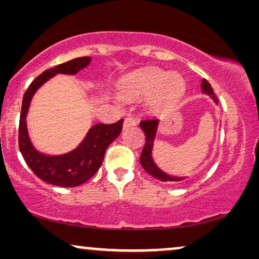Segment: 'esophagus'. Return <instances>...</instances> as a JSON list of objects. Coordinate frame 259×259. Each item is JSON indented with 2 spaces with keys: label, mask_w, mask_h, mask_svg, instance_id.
<instances>
[{
  "label": "esophagus",
  "mask_w": 259,
  "mask_h": 259,
  "mask_svg": "<svg viewBox=\"0 0 259 259\" xmlns=\"http://www.w3.org/2000/svg\"><path fill=\"white\" fill-rule=\"evenodd\" d=\"M136 125H137L136 119H133L132 116H126L125 120H123V128H128V127H132Z\"/></svg>",
  "instance_id": "34e87169"
}]
</instances>
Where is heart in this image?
<instances>
[{
  "instance_id": "heart-1",
  "label": "heart",
  "mask_w": 259,
  "mask_h": 259,
  "mask_svg": "<svg viewBox=\"0 0 259 259\" xmlns=\"http://www.w3.org/2000/svg\"><path fill=\"white\" fill-rule=\"evenodd\" d=\"M121 92L128 98H141L151 93L153 105L171 106L182 97L184 80L177 73L165 74L160 68H147L125 77Z\"/></svg>"
}]
</instances>
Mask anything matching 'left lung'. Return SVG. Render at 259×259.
Segmentation results:
<instances>
[{
	"label": "left lung",
	"instance_id": "obj_1",
	"mask_svg": "<svg viewBox=\"0 0 259 259\" xmlns=\"http://www.w3.org/2000/svg\"><path fill=\"white\" fill-rule=\"evenodd\" d=\"M201 88H203L204 93L211 95L215 104H218V99L214 95V92L212 90L211 84L208 83L207 80L203 79L201 81ZM159 125V120L155 118H147L140 121V127L144 131L145 137H146V143L144 145L143 151H141L140 155V164L143 166L145 171L148 175H151L153 178L161 180V182H180V180L185 178H179V177H171L162 172L157 165L154 164L153 159H152V148H153V141L157 134V128Z\"/></svg>",
	"mask_w": 259,
	"mask_h": 259
}]
</instances>
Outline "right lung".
Instances as JSON below:
<instances>
[{
	"mask_svg": "<svg viewBox=\"0 0 259 259\" xmlns=\"http://www.w3.org/2000/svg\"><path fill=\"white\" fill-rule=\"evenodd\" d=\"M90 62L91 58L83 56L45 70L29 84L23 95L19 126L20 152L35 176L52 185L74 187L91 179L101 166L107 147L119 137L122 130V119L111 125L98 123L88 131L86 138L75 150L61 155H46L35 150L30 143L26 116L31 98L37 88L59 73L76 74L90 65Z\"/></svg>",
	"mask_w": 259,
	"mask_h": 259,
	"instance_id": "right-lung-1",
	"label": "right lung"
}]
</instances>
